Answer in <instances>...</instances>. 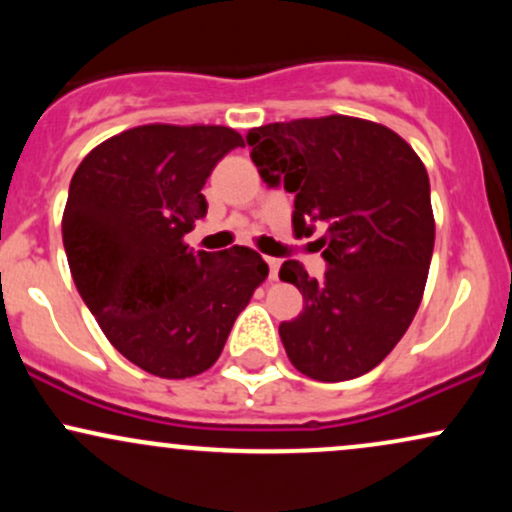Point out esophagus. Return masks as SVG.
Returning a JSON list of instances; mask_svg holds the SVG:
<instances>
[{
	"label": "esophagus",
	"mask_w": 512,
	"mask_h": 512,
	"mask_svg": "<svg viewBox=\"0 0 512 512\" xmlns=\"http://www.w3.org/2000/svg\"><path fill=\"white\" fill-rule=\"evenodd\" d=\"M267 264H269V279H279L281 262L276 260V257H267Z\"/></svg>",
	"instance_id": "1"
}]
</instances>
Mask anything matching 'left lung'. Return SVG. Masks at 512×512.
Here are the masks:
<instances>
[{
	"label": "left lung",
	"instance_id": "1",
	"mask_svg": "<svg viewBox=\"0 0 512 512\" xmlns=\"http://www.w3.org/2000/svg\"><path fill=\"white\" fill-rule=\"evenodd\" d=\"M248 144L264 182L296 195L293 233L327 226L325 279L296 260L279 269L305 301L279 325L286 354L320 383L358 378L395 349L424 296L436 240L426 166L390 127L349 115L272 122Z\"/></svg>",
	"mask_w": 512,
	"mask_h": 512
}]
</instances>
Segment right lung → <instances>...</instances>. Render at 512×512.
Here are the masks:
<instances>
[{
	"mask_svg": "<svg viewBox=\"0 0 512 512\" xmlns=\"http://www.w3.org/2000/svg\"><path fill=\"white\" fill-rule=\"evenodd\" d=\"M243 137L221 125H142L105 139L76 168L62 216L74 284L108 342L158 378L204 373L267 262L236 245L192 252L202 187Z\"/></svg>",
	"mask_w": 512,
	"mask_h": 512,
	"instance_id": "right-lung-1",
	"label": "right lung"
}]
</instances>
